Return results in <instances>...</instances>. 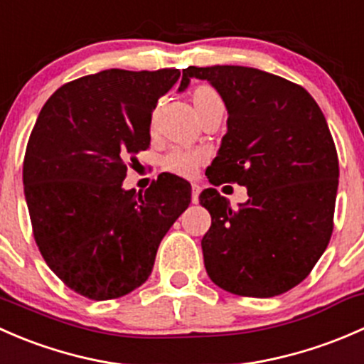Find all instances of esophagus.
<instances>
[{"label": "esophagus", "instance_id": "esophagus-1", "mask_svg": "<svg viewBox=\"0 0 364 364\" xmlns=\"http://www.w3.org/2000/svg\"><path fill=\"white\" fill-rule=\"evenodd\" d=\"M199 192H200V186L197 185V183H193L192 185V203L193 204L199 203Z\"/></svg>", "mask_w": 364, "mask_h": 364}]
</instances>
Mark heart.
Returning a JSON list of instances; mask_svg holds the SVG:
<instances>
[{
	"label": "heart",
	"instance_id": "b5f03b06",
	"mask_svg": "<svg viewBox=\"0 0 364 364\" xmlns=\"http://www.w3.org/2000/svg\"><path fill=\"white\" fill-rule=\"evenodd\" d=\"M190 98H192V104L193 107H196L197 114L200 116V119H203L209 111H213L215 107H220V105H222L218 93L209 86H196L192 90V93H190ZM203 160L204 155L200 151H197V149L174 148L164 156L161 165H164L165 171L172 172V174L192 178V176L197 174Z\"/></svg>",
	"mask_w": 364,
	"mask_h": 364
}]
</instances>
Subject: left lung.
I'll return each instance as SVG.
<instances>
[{"label": "left lung", "instance_id": "1", "mask_svg": "<svg viewBox=\"0 0 364 364\" xmlns=\"http://www.w3.org/2000/svg\"><path fill=\"white\" fill-rule=\"evenodd\" d=\"M190 79L208 80L229 112L209 183L248 190L237 208L216 188L199 196L211 215L200 241L205 271L232 294H284L310 274L333 234L340 171L324 114L304 87L262 70L188 67L179 91Z\"/></svg>", "mask_w": 364, "mask_h": 364}]
</instances>
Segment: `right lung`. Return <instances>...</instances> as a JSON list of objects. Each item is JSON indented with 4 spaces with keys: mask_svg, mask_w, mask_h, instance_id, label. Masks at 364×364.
Wrapping results in <instances>:
<instances>
[{
    "mask_svg": "<svg viewBox=\"0 0 364 364\" xmlns=\"http://www.w3.org/2000/svg\"><path fill=\"white\" fill-rule=\"evenodd\" d=\"M178 68H111L54 91L38 114L23 165L36 247L77 294L116 299L151 274L160 241L188 208L192 186L160 174L124 190L128 165L149 148L151 114Z\"/></svg>",
    "mask_w": 364,
    "mask_h": 364,
    "instance_id": "obj_1",
    "label": "right lung"
}]
</instances>
